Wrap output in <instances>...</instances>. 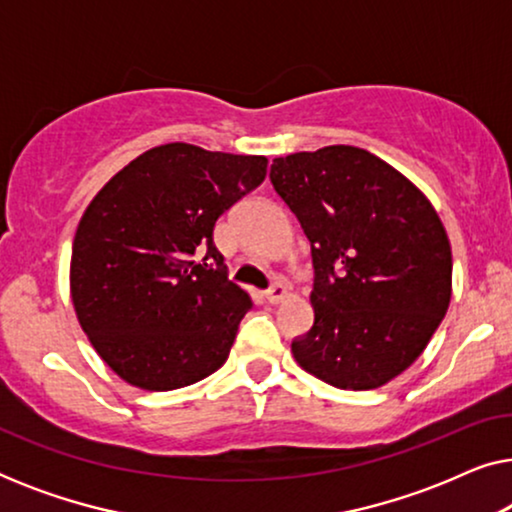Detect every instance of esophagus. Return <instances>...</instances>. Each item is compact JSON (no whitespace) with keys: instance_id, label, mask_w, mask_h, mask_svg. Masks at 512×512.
Returning a JSON list of instances; mask_svg holds the SVG:
<instances>
[{"instance_id":"34e87169","label":"esophagus","mask_w":512,"mask_h":512,"mask_svg":"<svg viewBox=\"0 0 512 512\" xmlns=\"http://www.w3.org/2000/svg\"><path fill=\"white\" fill-rule=\"evenodd\" d=\"M289 296V289H286L284 284H275V286H270L268 291L263 293V298L268 300L270 305H277V303H282V300Z\"/></svg>"}]
</instances>
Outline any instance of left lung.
Segmentation results:
<instances>
[{
  "instance_id": "left-lung-1",
  "label": "left lung",
  "mask_w": 512,
  "mask_h": 512,
  "mask_svg": "<svg viewBox=\"0 0 512 512\" xmlns=\"http://www.w3.org/2000/svg\"><path fill=\"white\" fill-rule=\"evenodd\" d=\"M270 181L312 244L314 326L293 359L338 389L387 384L419 359L452 298V249L431 200L359 146L275 158Z\"/></svg>"
}]
</instances>
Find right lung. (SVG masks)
I'll list each match as a JSON object with an SVG mask.
<instances>
[{
  "mask_svg": "<svg viewBox=\"0 0 512 512\" xmlns=\"http://www.w3.org/2000/svg\"><path fill=\"white\" fill-rule=\"evenodd\" d=\"M265 174V156L172 142L130 160L90 200L69 293L90 345L121 380L172 391L226 363L251 298L228 282L214 226Z\"/></svg>",
  "mask_w": 512,
  "mask_h": 512,
  "instance_id": "add662e5",
  "label": "right lung"
}]
</instances>
